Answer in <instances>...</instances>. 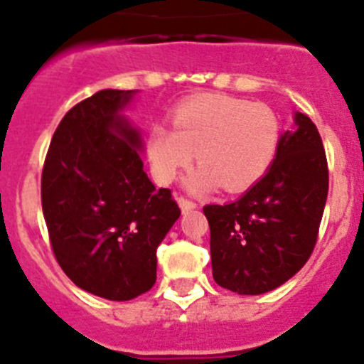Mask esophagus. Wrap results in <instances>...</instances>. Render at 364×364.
<instances>
[{
  "label": "esophagus",
  "mask_w": 364,
  "mask_h": 364,
  "mask_svg": "<svg viewBox=\"0 0 364 364\" xmlns=\"http://www.w3.org/2000/svg\"><path fill=\"white\" fill-rule=\"evenodd\" d=\"M178 202H180V208H182V211H184V213H189V211L197 210V205H198L197 202L189 200V198H186V197H180Z\"/></svg>",
  "instance_id": "1"
}]
</instances>
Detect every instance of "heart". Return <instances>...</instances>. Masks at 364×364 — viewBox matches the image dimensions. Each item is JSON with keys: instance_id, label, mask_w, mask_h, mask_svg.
I'll return each mask as SVG.
<instances>
[{"instance_id": "heart-1", "label": "heart", "mask_w": 364, "mask_h": 364, "mask_svg": "<svg viewBox=\"0 0 364 364\" xmlns=\"http://www.w3.org/2000/svg\"><path fill=\"white\" fill-rule=\"evenodd\" d=\"M173 129L151 127L149 160L154 176L167 184L191 164L202 167L193 188L242 193L273 166L281 146V120L269 105L228 95H204L180 104Z\"/></svg>"}]
</instances>
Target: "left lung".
I'll list each match as a JSON object with an SVG mask.
<instances>
[{
    "label": "left lung",
    "mask_w": 364,
    "mask_h": 364,
    "mask_svg": "<svg viewBox=\"0 0 364 364\" xmlns=\"http://www.w3.org/2000/svg\"><path fill=\"white\" fill-rule=\"evenodd\" d=\"M277 159L231 204H208L213 279L240 295H259L306 264L319 237L328 197V162L314 122L297 112Z\"/></svg>",
    "instance_id": "obj_1"
}]
</instances>
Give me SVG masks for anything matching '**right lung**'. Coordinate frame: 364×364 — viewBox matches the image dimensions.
I'll use <instances>...</instances> for the list:
<instances>
[{
    "mask_svg": "<svg viewBox=\"0 0 364 364\" xmlns=\"http://www.w3.org/2000/svg\"><path fill=\"white\" fill-rule=\"evenodd\" d=\"M134 91L105 89L67 111L41 171V208L60 268L109 301L156 281V247L180 208L144 171L140 134L118 114Z\"/></svg>",
    "mask_w": 364,
    "mask_h": 364,
    "instance_id": "1",
    "label": "right lung"
}]
</instances>
